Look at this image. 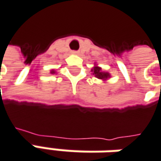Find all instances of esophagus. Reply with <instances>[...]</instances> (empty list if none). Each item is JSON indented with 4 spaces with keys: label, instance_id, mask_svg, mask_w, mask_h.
<instances>
[{
    "label": "esophagus",
    "instance_id": "obj_1",
    "mask_svg": "<svg viewBox=\"0 0 161 161\" xmlns=\"http://www.w3.org/2000/svg\"><path fill=\"white\" fill-rule=\"evenodd\" d=\"M78 52H77V51H73V52H72V54H74V55H77V54H78Z\"/></svg>",
    "mask_w": 161,
    "mask_h": 161
}]
</instances>
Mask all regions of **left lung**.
<instances>
[{
  "label": "left lung",
  "instance_id": "obj_1",
  "mask_svg": "<svg viewBox=\"0 0 161 161\" xmlns=\"http://www.w3.org/2000/svg\"><path fill=\"white\" fill-rule=\"evenodd\" d=\"M92 72V75H95V77H97L98 79H101L103 81L108 80V78H110V74L108 72L103 71L101 67H99L97 64H94V67L91 69Z\"/></svg>",
  "mask_w": 161,
  "mask_h": 161
}]
</instances>
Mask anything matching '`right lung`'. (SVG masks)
Returning <instances> with one entry per match:
<instances>
[{"mask_svg":"<svg viewBox=\"0 0 161 161\" xmlns=\"http://www.w3.org/2000/svg\"><path fill=\"white\" fill-rule=\"evenodd\" d=\"M51 73H52V74H55V73H56V71H55L54 69H52L51 70Z\"/></svg>","mask_w":161,"mask_h":161,"instance_id":"1","label":"right lung"}]
</instances>
